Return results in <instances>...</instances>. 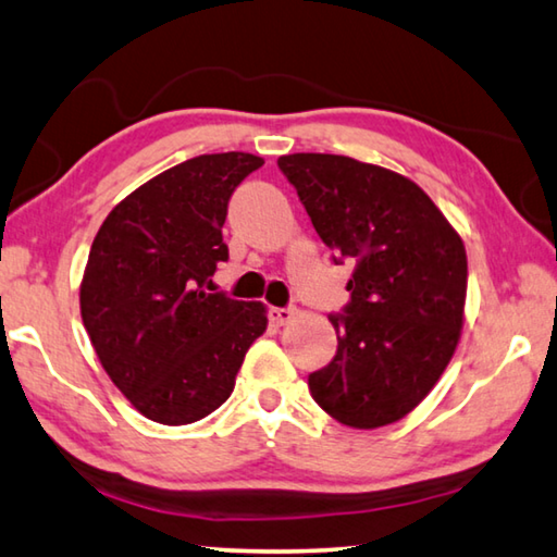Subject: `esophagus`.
<instances>
[{
    "mask_svg": "<svg viewBox=\"0 0 557 557\" xmlns=\"http://www.w3.org/2000/svg\"><path fill=\"white\" fill-rule=\"evenodd\" d=\"M295 309H289V307H272L270 309V322L272 324H277V326H285V324H289L292 319H295Z\"/></svg>",
    "mask_w": 557,
    "mask_h": 557,
    "instance_id": "obj_1",
    "label": "esophagus"
}]
</instances>
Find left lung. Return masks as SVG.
<instances>
[{"label":"left lung","mask_w":557,"mask_h":557,"mask_svg":"<svg viewBox=\"0 0 557 557\" xmlns=\"http://www.w3.org/2000/svg\"><path fill=\"white\" fill-rule=\"evenodd\" d=\"M277 166L326 248L356 260L351 301L329 317L336 356L309 375V393L348 428L398 422L455 356L467 301L465 243L430 196L391 169L314 152L285 154Z\"/></svg>","instance_id":"left-lung-1"}]
</instances>
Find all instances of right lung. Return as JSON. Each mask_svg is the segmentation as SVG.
I'll list each match as a JSON object with an SVG mask.
<instances>
[{
  "label": "right lung",
  "instance_id": "right-lung-1",
  "mask_svg": "<svg viewBox=\"0 0 557 557\" xmlns=\"http://www.w3.org/2000/svg\"><path fill=\"white\" fill-rule=\"evenodd\" d=\"M262 164L245 152L186 159L125 196L90 245L81 282L90 344L120 393L162 425L221 408L268 329L262 301L211 292L228 260L231 194Z\"/></svg>",
  "mask_w": 557,
  "mask_h": 557
}]
</instances>
